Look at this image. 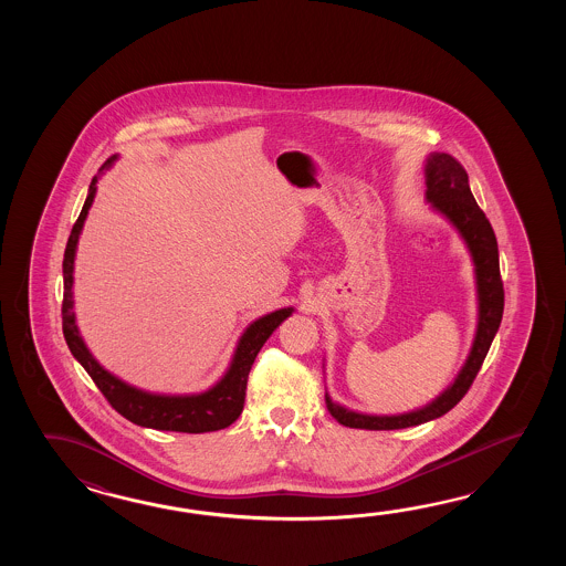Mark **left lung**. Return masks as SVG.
<instances>
[{
  "instance_id": "obj_1",
  "label": "left lung",
  "mask_w": 566,
  "mask_h": 566,
  "mask_svg": "<svg viewBox=\"0 0 566 566\" xmlns=\"http://www.w3.org/2000/svg\"><path fill=\"white\" fill-rule=\"evenodd\" d=\"M427 200L433 205L437 212L459 230L463 241L470 249L475 281H478V301H480V317L478 332L471 346L465 366L458 374L455 382L447 388L443 395L434 398L431 405L405 415L392 417H376L361 415L354 410L344 409L334 402L325 392V407L339 424L349 429H366V431H392L407 429L421 422L433 421L453 409L461 398L468 395L475 376L480 373L481 364L485 360L493 336L502 322L504 313V283L500 275V254L497 241L493 234L490 220L483 214L473 193L470 190L468 171L458 159L449 154H433L427 159Z\"/></svg>"
}]
</instances>
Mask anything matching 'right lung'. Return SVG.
Returning a JSON list of instances; mask_svg holds the SVG:
<instances>
[{
	"instance_id": "add662e5",
	"label": "right lung",
	"mask_w": 566,
	"mask_h": 566,
	"mask_svg": "<svg viewBox=\"0 0 566 566\" xmlns=\"http://www.w3.org/2000/svg\"><path fill=\"white\" fill-rule=\"evenodd\" d=\"M117 156L108 157L101 166V171L107 169ZM96 176L88 186L85 206L74 222L71 237L66 242L64 261H62V275H64V300H62V332L74 358L81 361L88 376L93 378L96 388L107 398L108 405L123 415L127 421L135 422L139 427L157 429V431H176V433H210L227 429L229 424L241 417L247 395V380L253 368L254 358L259 349L263 348L269 336L277 329L283 319H287L293 313V307L277 310L259 317L256 322L247 327V332L239 339L237 352L230 361L227 374L220 378V382L210 390L192 395V397H166V395H149L139 388L125 385L117 376L108 374L98 361L78 334L76 319H74L73 301V271L76 242L81 237V230L85 224L88 208L95 200Z\"/></svg>"
}]
</instances>
